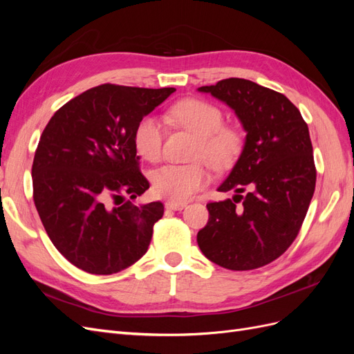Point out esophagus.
Wrapping results in <instances>:
<instances>
[{
    "label": "esophagus",
    "instance_id": "34e87169",
    "mask_svg": "<svg viewBox=\"0 0 354 354\" xmlns=\"http://www.w3.org/2000/svg\"><path fill=\"white\" fill-rule=\"evenodd\" d=\"M186 207V202H174V201H168L165 202V208L167 209H173V211H180Z\"/></svg>",
    "mask_w": 354,
    "mask_h": 354
}]
</instances>
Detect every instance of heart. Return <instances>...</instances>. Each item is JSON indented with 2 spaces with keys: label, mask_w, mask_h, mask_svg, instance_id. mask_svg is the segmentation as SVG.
I'll list each match as a JSON object with an SVG mask.
<instances>
[{
  "label": "heart",
  "mask_w": 354,
  "mask_h": 354,
  "mask_svg": "<svg viewBox=\"0 0 354 354\" xmlns=\"http://www.w3.org/2000/svg\"><path fill=\"white\" fill-rule=\"evenodd\" d=\"M169 120L198 137L195 159L207 160L216 169H226L236 162L245 146L241 128L224 124V113L217 104L186 99L169 111ZM164 130L153 116L138 121L134 131V145L138 155L149 162H158L162 155ZM211 181L208 167L203 162L176 165L168 164L152 174L155 194L174 202L190 199Z\"/></svg>",
  "instance_id": "obj_1"
}]
</instances>
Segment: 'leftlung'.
Returning <instances> with one entry per match:
<instances>
[{"label": "left lung", "instance_id": "obj_1", "mask_svg": "<svg viewBox=\"0 0 354 354\" xmlns=\"http://www.w3.org/2000/svg\"><path fill=\"white\" fill-rule=\"evenodd\" d=\"M198 90L227 103L246 131L242 155L218 187L238 195L207 203L209 218L198 232V245L224 269H259L291 246L313 198L316 167L308 127L282 93L250 80H221Z\"/></svg>", "mask_w": 354, "mask_h": 354}]
</instances>
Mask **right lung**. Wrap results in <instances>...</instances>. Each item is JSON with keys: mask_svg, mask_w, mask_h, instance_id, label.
I'll return each instance as SVG.
<instances>
[{"mask_svg": "<svg viewBox=\"0 0 354 354\" xmlns=\"http://www.w3.org/2000/svg\"><path fill=\"white\" fill-rule=\"evenodd\" d=\"M174 91L102 84L63 104L42 131L34 202L53 245L78 269L118 273L147 251L164 203L131 202L149 189L134 131Z\"/></svg>", "mask_w": 354, "mask_h": 354, "instance_id": "right-lung-1", "label": "right lung"}]
</instances>
